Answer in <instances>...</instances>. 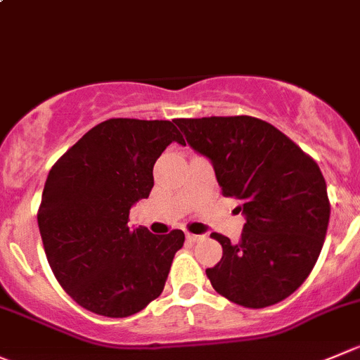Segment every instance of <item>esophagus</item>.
Masks as SVG:
<instances>
[{
  "mask_svg": "<svg viewBox=\"0 0 360 360\" xmlns=\"http://www.w3.org/2000/svg\"><path fill=\"white\" fill-rule=\"evenodd\" d=\"M186 238H187V240H189V242H198V240H201V238H203V237H201V235L187 233V235H186Z\"/></svg>",
  "mask_w": 360,
  "mask_h": 360,
  "instance_id": "1",
  "label": "esophagus"
}]
</instances>
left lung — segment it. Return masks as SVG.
<instances>
[{"instance_id": "obj_1", "label": "left lung", "mask_w": 360, "mask_h": 360, "mask_svg": "<svg viewBox=\"0 0 360 360\" xmlns=\"http://www.w3.org/2000/svg\"><path fill=\"white\" fill-rule=\"evenodd\" d=\"M191 148L207 157L222 196L240 201L242 237L212 233L222 258L207 276L219 295L259 309L292 295L313 270L330 203L318 164L288 136L252 116L174 120Z\"/></svg>"}]
</instances>
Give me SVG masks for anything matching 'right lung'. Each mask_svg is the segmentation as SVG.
Here are the masks:
<instances>
[{"label": "right lung", "mask_w": 360, "mask_h": 360, "mask_svg": "<svg viewBox=\"0 0 360 360\" xmlns=\"http://www.w3.org/2000/svg\"><path fill=\"white\" fill-rule=\"evenodd\" d=\"M173 141L186 145L173 122L111 118L51 167L37 215L44 251L61 288L84 309L125 318L162 293L186 235H152L127 222Z\"/></svg>", "instance_id": "obj_1"}]
</instances>
